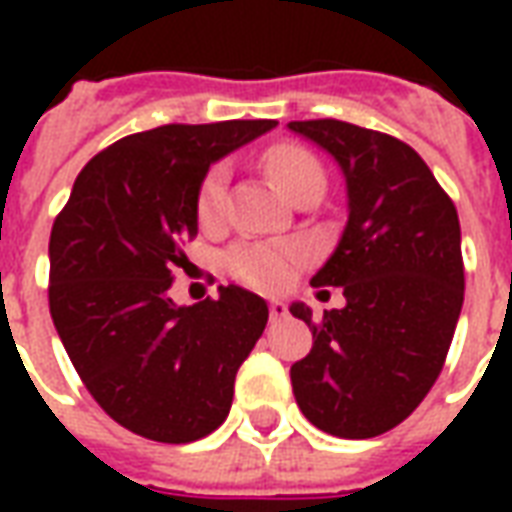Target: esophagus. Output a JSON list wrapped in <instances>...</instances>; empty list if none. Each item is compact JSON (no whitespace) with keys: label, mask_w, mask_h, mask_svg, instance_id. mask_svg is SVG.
Wrapping results in <instances>:
<instances>
[{"label":"esophagus","mask_w":512,"mask_h":512,"mask_svg":"<svg viewBox=\"0 0 512 512\" xmlns=\"http://www.w3.org/2000/svg\"><path fill=\"white\" fill-rule=\"evenodd\" d=\"M268 315H271V321L277 323L288 315V307H285L282 301H271V304H268Z\"/></svg>","instance_id":"34e87169"}]
</instances>
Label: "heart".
Masks as SVG:
<instances>
[{
  "instance_id": "obj_1",
  "label": "heart",
  "mask_w": 512,
  "mask_h": 512,
  "mask_svg": "<svg viewBox=\"0 0 512 512\" xmlns=\"http://www.w3.org/2000/svg\"><path fill=\"white\" fill-rule=\"evenodd\" d=\"M266 169L279 189L296 200L299 194L310 189H323L326 172L321 158L312 153L310 147L296 142H282L266 153ZM224 172L222 164H216L205 172V178L197 191V216L202 224L219 222L224 208ZM307 246L301 241H238L224 255V266L235 279L260 290H279L296 277L307 263Z\"/></svg>"
}]
</instances>
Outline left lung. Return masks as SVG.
<instances>
[{
  "instance_id": "obj_1",
  "label": "left lung",
  "mask_w": 512,
  "mask_h": 512,
  "mask_svg": "<svg viewBox=\"0 0 512 512\" xmlns=\"http://www.w3.org/2000/svg\"><path fill=\"white\" fill-rule=\"evenodd\" d=\"M290 131L329 150L348 186L343 238L312 285L343 288V310L293 304L312 351L290 367L315 428L373 439L400 425L436 384L463 304L458 211L414 147L343 120Z\"/></svg>"
}]
</instances>
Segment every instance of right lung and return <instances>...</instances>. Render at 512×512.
Masks as SVG:
<instances>
[{"label": "right lung", "mask_w": 512, "mask_h": 512, "mask_svg": "<svg viewBox=\"0 0 512 512\" xmlns=\"http://www.w3.org/2000/svg\"><path fill=\"white\" fill-rule=\"evenodd\" d=\"M277 120L150 128L93 156L49 241V310L76 373L117 425L186 444L222 425L238 367L268 323L238 288L178 307L172 271L197 235V191L216 158Z\"/></svg>", "instance_id": "right-lung-1"}]
</instances>
